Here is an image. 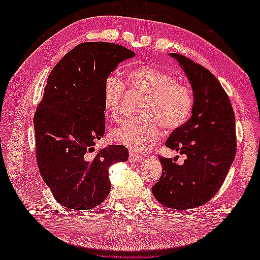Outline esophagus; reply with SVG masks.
<instances>
[{
    "label": "esophagus",
    "mask_w": 260,
    "mask_h": 260,
    "mask_svg": "<svg viewBox=\"0 0 260 260\" xmlns=\"http://www.w3.org/2000/svg\"><path fill=\"white\" fill-rule=\"evenodd\" d=\"M129 162L132 163H135V162H141L143 161V156L139 155V154H135V153H129Z\"/></svg>",
    "instance_id": "esophagus-1"
}]
</instances>
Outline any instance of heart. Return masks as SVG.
<instances>
[{
	"instance_id": "1",
	"label": "heart",
	"mask_w": 260,
	"mask_h": 260,
	"mask_svg": "<svg viewBox=\"0 0 260 260\" xmlns=\"http://www.w3.org/2000/svg\"><path fill=\"white\" fill-rule=\"evenodd\" d=\"M124 85L131 92L142 96L137 109L141 117L125 121L110 132V140L133 152L151 150L161 136V127L172 132L190 118L193 96L189 86L175 81L174 77L152 66H141L126 71L124 82L114 75L104 81V112L109 118L120 117Z\"/></svg>"
}]
</instances>
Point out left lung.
I'll list each match as a JSON object with an SVG mask.
<instances>
[{"label":"left lung","mask_w":260,"mask_h":260,"mask_svg":"<svg viewBox=\"0 0 260 260\" xmlns=\"http://www.w3.org/2000/svg\"><path fill=\"white\" fill-rule=\"evenodd\" d=\"M170 56L190 81L193 109L191 118L165 142L186 159L179 165L159 156L163 172L152 192L163 206L186 210L207 203L222 185L236 156V120L227 92L207 68L179 53Z\"/></svg>","instance_id":"obj_1"}]
</instances>
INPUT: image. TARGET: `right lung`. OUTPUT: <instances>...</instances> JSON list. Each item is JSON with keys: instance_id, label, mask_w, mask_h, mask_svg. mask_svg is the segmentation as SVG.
<instances>
[{"instance_id": "1", "label": "right lung", "mask_w": 260, "mask_h": 260, "mask_svg": "<svg viewBox=\"0 0 260 260\" xmlns=\"http://www.w3.org/2000/svg\"><path fill=\"white\" fill-rule=\"evenodd\" d=\"M135 52L110 42H84L70 50L48 77L35 114L39 171L57 202L73 210L97 207L110 191L108 169L128 158L123 145L95 153L105 133L104 81Z\"/></svg>"}]
</instances>
